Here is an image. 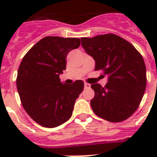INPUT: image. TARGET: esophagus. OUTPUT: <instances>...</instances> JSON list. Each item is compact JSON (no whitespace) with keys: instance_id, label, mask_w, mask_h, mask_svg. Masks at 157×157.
<instances>
[{"instance_id":"esophagus-1","label":"esophagus","mask_w":157,"mask_h":157,"mask_svg":"<svg viewBox=\"0 0 157 157\" xmlns=\"http://www.w3.org/2000/svg\"><path fill=\"white\" fill-rule=\"evenodd\" d=\"M85 88H86V89L90 88V84H89V83H85Z\"/></svg>"}]
</instances>
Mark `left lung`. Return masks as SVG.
I'll use <instances>...</instances> for the list:
<instances>
[{
    "label": "left lung",
    "instance_id": "8db88e82",
    "mask_svg": "<svg viewBox=\"0 0 157 157\" xmlns=\"http://www.w3.org/2000/svg\"><path fill=\"white\" fill-rule=\"evenodd\" d=\"M86 52L95 60V71L107 76V85L92 84L94 112L110 122L128 119L138 109L146 90V66L141 54L124 38L112 33L81 38Z\"/></svg>",
    "mask_w": 157,
    "mask_h": 157
}]
</instances>
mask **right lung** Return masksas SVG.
Wrapping results in <instances>:
<instances>
[{
	"instance_id": "add662e5",
	"label": "right lung",
	"mask_w": 157,
	"mask_h": 157,
	"mask_svg": "<svg viewBox=\"0 0 157 157\" xmlns=\"http://www.w3.org/2000/svg\"><path fill=\"white\" fill-rule=\"evenodd\" d=\"M80 45L79 38L45 36L28 50L19 65L16 85L21 103L43 127L59 126L72 115L84 82L63 84L59 74L66 69L67 54Z\"/></svg>"
}]
</instances>
